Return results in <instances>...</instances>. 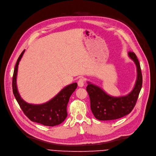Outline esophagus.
<instances>
[{"label":"esophagus","instance_id":"34e87169","mask_svg":"<svg viewBox=\"0 0 156 156\" xmlns=\"http://www.w3.org/2000/svg\"><path fill=\"white\" fill-rule=\"evenodd\" d=\"M77 84H78V86L79 87H83L84 85V79L82 78V77L80 78L79 80H78Z\"/></svg>","mask_w":156,"mask_h":156}]
</instances>
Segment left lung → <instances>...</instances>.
Here are the masks:
<instances>
[{
	"label": "left lung",
	"mask_w": 156,
	"mask_h": 156,
	"mask_svg": "<svg viewBox=\"0 0 156 156\" xmlns=\"http://www.w3.org/2000/svg\"><path fill=\"white\" fill-rule=\"evenodd\" d=\"M128 55L136 67V79L133 89L128 94L114 97L108 94L99 86L87 82L86 90L89 94L90 109L99 120H113L129 115L133 109L142 86V75L139 62L136 55L129 52Z\"/></svg>",
	"instance_id": "obj_1"
}]
</instances>
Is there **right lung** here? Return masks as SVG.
<instances>
[{"label": "right lung", "instance_id": "obj_1", "mask_svg": "<svg viewBox=\"0 0 156 156\" xmlns=\"http://www.w3.org/2000/svg\"><path fill=\"white\" fill-rule=\"evenodd\" d=\"M24 50L18 58L12 77V90L16 99L25 115L32 122L44 126H53L62 123L67 116V106L69 98L77 87L76 82L63 88L60 92L48 102L41 105L26 103L18 92L16 79L18 65L23 55Z\"/></svg>", "mask_w": 156, "mask_h": 156}]
</instances>
